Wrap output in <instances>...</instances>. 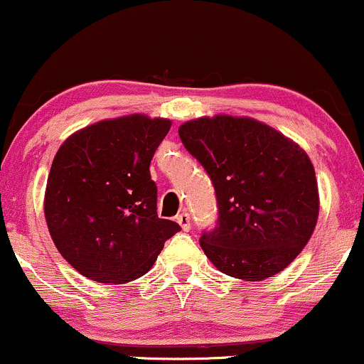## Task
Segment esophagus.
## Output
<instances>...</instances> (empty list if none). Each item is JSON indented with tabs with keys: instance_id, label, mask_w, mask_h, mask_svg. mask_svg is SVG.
Listing matches in <instances>:
<instances>
[{
	"instance_id": "esophagus-1",
	"label": "esophagus",
	"mask_w": 364,
	"mask_h": 364,
	"mask_svg": "<svg viewBox=\"0 0 364 364\" xmlns=\"http://www.w3.org/2000/svg\"><path fill=\"white\" fill-rule=\"evenodd\" d=\"M176 220H178V224L181 225L183 231H190L191 220H190V214H188V212H181V214L176 217Z\"/></svg>"
}]
</instances>
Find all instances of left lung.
I'll list each match as a JSON object with an SVG mask.
<instances>
[{
    "label": "left lung",
    "instance_id": "obj_1",
    "mask_svg": "<svg viewBox=\"0 0 364 364\" xmlns=\"http://www.w3.org/2000/svg\"><path fill=\"white\" fill-rule=\"evenodd\" d=\"M178 132L215 188L219 223L200 237L208 260L250 282L286 269L318 220V183L308 154L248 116H202Z\"/></svg>",
    "mask_w": 364,
    "mask_h": 364
}]
</instances>
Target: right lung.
Listing matches in <instances>:
<instances>
[{
	"label": "right lung",
	"instance_id": "right-lung-1",
	"mask_svg": "<svg viewBox=\"0 0 364 364\" xmlns=\"http://www.w3.org/2000/svg\"><path fill=\"white\" fill-rule=\"evenodd\" d=\"M171 124L139 112L102 119L70 135L54 156L44 217L58 252L83 277L135 281L181 229L159 219L149 171Z\"/></svg>",
	"mask_w": 364,
	"mask_h": 364
}]
</instances>
